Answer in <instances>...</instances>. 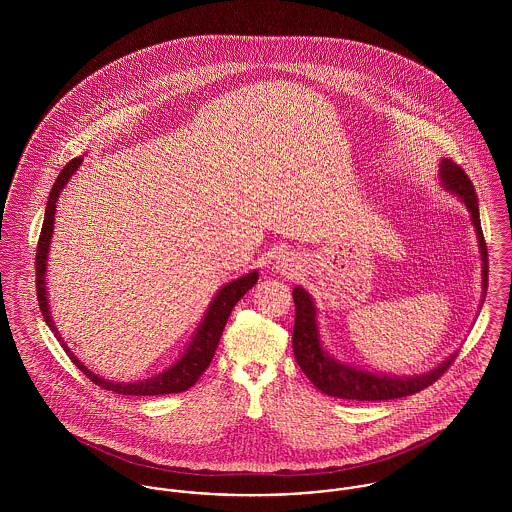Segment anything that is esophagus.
Returning <instances> with one entry per match:
<instances>
[{
	"instance_id": "esophagus-1",
	"label": "esophagus",
	"mask_w": 512,
	"mask_h": 512,
	"mask_svg": "<svg viewBox=\"0 0 512 512\" xmlns=\"http://www.w3.org/2000/svg\"><path fill=\"white\" fill-rule=\"evenodd\" d=\"M276 270L282 272V274H293L299 270V258L292 254V252H286V254H280L278 260H276Z\"/></svg>"
}]
</instances>
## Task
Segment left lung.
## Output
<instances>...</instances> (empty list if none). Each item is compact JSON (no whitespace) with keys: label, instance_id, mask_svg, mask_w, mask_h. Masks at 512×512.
<instances>
[{"label":"left lung","instance_id":"8db88e82","mask_svg":"<svg viewBox=\"0 0 512 512\" xmlns=\"http://www.w3.org/2000/svg\"><path fill=\"white\" fill-rule=\"evenodd\" d=\"M439 179L447 191L457 195L475 226L477 238H479V250L483 260V292L487 290V274H489V260H487V244L481 230L479 219V203L475 195V187L467 173L453 163L451 159H441L439 163ZM293 303H295V323H293V355L299 368L305 372V376L327 396L345 398V400H359V402H376V400H394L404 398L410 394H416L430 384H434L439 376L453 363L455 355L445 359L434 370L400 378L392 374H374L368 370H361L359 366L343 365L335 357L323 351L317 331V309L313 305L311 295L303 288H293Z\"/></svg>","mask_w":512,"mask_h":512}]
</instances>
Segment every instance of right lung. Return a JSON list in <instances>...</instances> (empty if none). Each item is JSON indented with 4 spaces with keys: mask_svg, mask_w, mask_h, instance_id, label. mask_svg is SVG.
<instances>
[{
    "mask_svg": "<svg viewBox=\"0 0 512 512\" xmlns=\"http://www.w3.org/2000/svg\"><path fill=\"white\" fill-rule=\"evenodd\" d=\"M82 157H74L71 159L63 171L59 173L51 193H49V201H47V209H45V220H43V228L39 234V242H37V256H35V274H37V299H39V307L43 313V319L47 321V325L51 327V331L55 333V337L61 341L63 349L67 351V355L73 359L74 365L78 366L94 384H98L104 390H112L116 394H124V396H161V394H175V392H185L187 388H191L201 374L209 368L215 351L219 347L220 335L224 331V325L230 317L232 307L238 303V299L252 290V286L258 282V272H250L230 284H226L224 288H220V292L215 295V299L209 305V311L205 313L203 323L199 325L197 333L193 335L187 351L183 353V357L175 363V365L165 368L163 372L149 376L138 382H112V380H104L98 374L90 372L86 366L82 365L73 355V351L67 347V343L61 339L53 319H51V311H49V299H47V290H45V272H47V254H49V244H51V236H53V222H55V211H57V199L61 195V191L65 189V185L69 183V179L73 177L74 171L80 167Z\"/></svg>",
    "mask_w": 512,
    "mask_h": 512,
    "instance_id": "right-lung-1",
    "label": "right lung"
}]
</instances>
